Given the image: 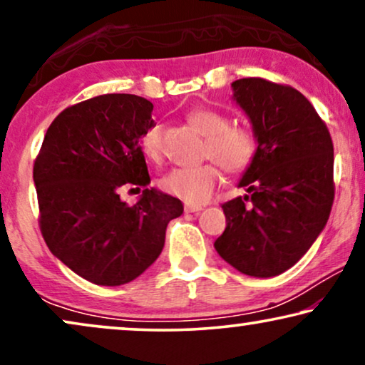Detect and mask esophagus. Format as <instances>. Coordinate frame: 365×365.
I'll return each instance as SVG.
<instances>
[{
	"label": "esophagus",
	"mask_w": 365,
	"mask_h": 365,
	"mask_svg": "<svg viewBox=\"0 0 365 365\" xmlns=\"http://www.w3.org/2000/svg\"><path fill=\"white\" fill-rule=\"evenodd\" d=\"M184 211H186V212H199V211H202V206H192V204H187V206H184Z\"/></svg>",
	"instance_id": "esophagus-1"
}]
</instances>
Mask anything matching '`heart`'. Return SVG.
I'll list each match as a JSON object with an SVG mask.
<instances>
[{
	"label": "heart",
	"instance_id": "1",
	"mask_svg": "<svg viewBox=\"0 0 365 365\" xmlns=\"http://www.w3.org/2000/svg\"><path fill=\"white\" fill-rule=\"evenodd\" d=\"M187 121L207 138L204 158L217 161L224 171L231 174H239L251 166L257 153V141L247 128L232 126L227 116L207 108L192 109L187 114ZM161 148L163 129L159 124H153L143 134L141 149L148 159L158 161L161 158ZM214 161L196 168H174L164 174L159 184L164 192L189 204L206 202L221 179Z\"/></svg>",
	"mask_w": 365,
	"mask_h": 365
}]
</instances>
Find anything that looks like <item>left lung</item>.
I'll return each mask as SVG.
<instances>
[{"label": "left lung", "instance_id": "1", "mask_svg": "<svg viewBox=\"0 0 365 365\" xmlns=\"http://www.w3.org/2000/svg\"><path fill=\"white\" fill-rule=\"evenodd\" d=\"M231 86L251 119L257 153L239 181L249 194L222 204L226 229L214 247L239 272L274 277L292 267L326 227L334 202L332 139L297 89L262 78Z\"/></svg>", "mask_w": 365, "mask_h": 365}]
</instances>
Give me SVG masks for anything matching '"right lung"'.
<instances>
[{"label":"right lung","instance_id":"obj_1","mask_svg":"<svg viewBox=\"0 0 365 365\" xmlns=\"http://www.w3.org/2000/svg\"><path fill=\"white\" fill-rule=\"evenodd\" d=\"M136 94H103L59 113L44 134L33 179L39 227L59 261L98 286H121L156 261L166 227L184 211L154 187L139 146L154 119ZM123 185L143 187L134 207Z\"/></svg>","mask_w":365,"mask_h":365}]
</instances>
